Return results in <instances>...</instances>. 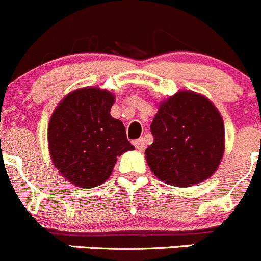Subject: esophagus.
<instances>
[{"label": "esophagus", "mask_w": 261, "mask_h": 261, "mask_svg": "<svg viewBox=\"0 0 261 261\" xmlns=\"http://www.w3.org/2000/svg\"><path fill=\"white\" fill-rule=\"evenodd\" d=\"M133 145H135L136 149L140 150V151H143V150H145V147H146V145H145V140H143V138L135 140L133 141Z\"/></svg>", "instance_id": "1"}]
</instances>
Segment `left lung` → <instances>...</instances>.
Here are the masks:
<instances>
[{"label": "left lung", "instance_id": "8db88e82", "mask_svg": "<svg viewBox=\"0 0 261 261\" xmlns=\"http://www.w3.org/2000/svg\"><path fill=\"white\" fill-rule=\"evenodd\" d=\"M154 142L145 151L160 181L188 188L211 177L223 159L225 130L210 99L180 90L159 105L151 126Z\"/></svg>", "mask_w": 261, "mask_h": 261}]
</instances>
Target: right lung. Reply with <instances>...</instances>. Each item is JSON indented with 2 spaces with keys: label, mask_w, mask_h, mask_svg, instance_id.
<instances>
[{
  "label": "right lung",
  "mask_w": 261,
  "mask_h": 261,
  "mask_svg": "<svg viewBox=\"0 0 261 261\" xmlns=\"http://www.w3.org/2000/svg\"><path fill=\"white\" fill-rule=\"evenodd\" d=\"M112 93L81 88L59 102L47 126L53 164L79 188H95L111 176L118 156L133 150L125 126L110 115Z\"/></svg>",
  "instance_id": "right-lung-1"
}]
</instances>
